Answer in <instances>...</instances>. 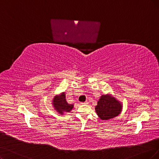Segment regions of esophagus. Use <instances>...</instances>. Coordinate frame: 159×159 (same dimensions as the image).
<instances>
[{
  "mask_svg": "<svg viewBox=\"0 0 159 159\" xmlns=\"http://www.w3.org/2000/svg\"><path fill=\"white\" fill-rule=\"evenodd\" d=\"M81 104H83V105H84V104H89V102H88V101H86V102H84L81 103Z\"/></svg>",
  "mask_w": 159,
  "mask_h": 159,
  "instance_id": "obj_1",
  "label": "esophagus"
}]
</instances>
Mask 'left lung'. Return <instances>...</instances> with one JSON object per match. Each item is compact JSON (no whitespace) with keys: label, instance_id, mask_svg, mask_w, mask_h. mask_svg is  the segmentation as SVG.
<instances>
[{"label":"left lung","instance_id":"1","mask_svg":"<svg viewBox=\"0 0 159 159\" xmlns=\"http://www.w3.org/2000/svg\"><path fill=\"white\" fill-rule=\"evenodd\" d=\"M122 109V103L111 93L102 95L95 107L97 115L102 120H109L117 116Z\"/></svg>","mask_w":159,"mask_h":159}]
</instances>
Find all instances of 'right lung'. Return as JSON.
<instances>
[{
  "label": "right lung",
  "instance_id": "add662e5",
  "mask_svg": "<svg viewBox=\"0 0 159 159\" xmlns=\"http://www.w3.org/2000/svg\"><path fill=\"white\" fill-rule=\"evenodd\" d=\"M52 104L57 113L61 115L70 112V111L74 107L73 104H69L67 103L65 92L56 95L52 99Z\"/></svg>",
  "mask_w": 159,
  "mask_h": 159
}]
</instances>
